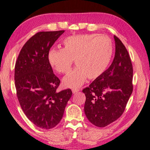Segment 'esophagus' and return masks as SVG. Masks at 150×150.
Returning <instances> with one entry per match:
<instances>
[{
    "label": "esophagus",
    "mask_w": 150,
    "mask_h": 150,
    "mask_svg": "<svg viewBox=\"0 0 150 150\" xmlns=\"http://www.w3.org/2000/svg\"><path fill=\"white\" fill-rule=\"evenodd\" d=\"M72 91L73 94H76V93H77L78 91H79V90H78V89H72Z\"/></svg>",
    "instance_id": "1"
}]
</instances>
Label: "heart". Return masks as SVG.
<instances>
[{
    "label": "heart",
    "mask_w": 150,
    "mask_h": 150,
    "mask_svg": "<svg viewBox=\"0 0 150 150\" xmlns=\"http://www.w3.org/2000/svg\"><path fill=\"white\" fill-rule=\"evenodd\" d=\"M113 54V45L105 35L79 34L66 38L62 49H52L48 52L49 64L60 74H67L73 60L77 67L62 80L66 88H78L86 80H95L108 67Z\"/></svg>",
    "instance_id": "1"
}]
</instances>
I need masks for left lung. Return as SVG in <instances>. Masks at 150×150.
Segmentation results:
<instances>
[{
  "mask_svg": "<svg viewBox=\"0 0 150 150\" xmlns=\"http://www.w3.org/2000/svg\"><path fill=\"white\" fill-rule=\"evenodd\" d=\"M116 46L112 64L89 87L82 90L88 120L98 127H105L122 116L133 91V67L122 41L114 36Z\"/></svg>",
  "mask_w": 150,
  "mask_h": 150,
  "instance_id": "8db88e82",
  "label": "left lung"
}]
</instances>
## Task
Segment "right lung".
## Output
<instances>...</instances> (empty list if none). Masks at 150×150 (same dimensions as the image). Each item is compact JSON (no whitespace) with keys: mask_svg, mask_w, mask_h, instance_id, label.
Here are the masks:
<instances>
[{"mask_svg":"<svg viewBox=\"0 0 150 150\" xmlns=\"http://www.w3.org/2000/svg\"><path fill=\"white\" fill-rule=\"evenodd\" d=\"M64 30L40 32L22 48L14 68L20 105L29 120L38 127L51 129L62 120L70 89L56 92L60 81L49 64L48 54Z\"/></svg>","mask_w":150,"mask_h":150,"instance_id":"add662e5","label":"right lung"}]
</instances>
